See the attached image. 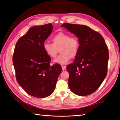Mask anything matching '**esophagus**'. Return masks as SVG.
<instances>
[{
  "instance_id": "1",
  "label": "esophagus",
  "mask_w": 120,
  "mask_h": 120,
  "mask_svg": "<svg viewBox=\"0 0 120 120\" xmlns=\"http://www.w3.org/2000/svg\"><path fill=\"white\" fill-rule=\"evenodd\" d=\"M61 68H62V70L63 71H65L66 70V67L65 66H61Z\"/></svg>"
}]
</instances>
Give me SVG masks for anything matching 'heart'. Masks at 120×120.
I'll use <instances>...</instances> for the list:
<instances>
[{
  "label": "heart",
  "instance_id": "obj_1",
  "mask_svg": "<svg viewBox=\"0 0 120 120\" xmlns=\"http://www.w3.org/2000/svg\"><path fill=\"white\" fill-rule=\"evenodd\" d=\"M52 43L47 42L43 44V49L45 53L51 58L55 57L57 53H61L53 60L54 63L60 64H64L74 59L79 52L80 42L79 39L65 32H60L54 35L52 38Z\"/></svg>",
  "mask_w": 120,
  "mask_h": 120
}]
</instances>
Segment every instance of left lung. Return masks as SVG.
<instances>
[{
  "mask_svg": "<svg viewBox=\"0 0 120 120\" xmlns=\"http://www.w3.org/2000/svg\"><path fill=\"white\" fill-rule=\"evenodd\" d=\"M61 27L77 36L80 42L74 63L67 67L69 88L77 95H89L99 88L107 75V45L100 33L86 25L64 23Z\"/></svg>",
  "mask_w": 120,
  "mask_h": 120,
  "instance_id": "obj_1",
  "label": "left lung"
}]
</instances>
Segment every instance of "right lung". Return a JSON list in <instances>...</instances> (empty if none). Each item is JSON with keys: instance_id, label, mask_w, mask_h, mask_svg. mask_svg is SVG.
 <instances>
[{"instance_id": "add662e5", "label": "right lung", "mask_w": 120, "mask_h": 120, "mask_svg": "<svg viewBox=\"0 0 120 120\" xmlns=\"http://www.w3.org/2000/svg\"><path fill=\"white\" fill-rule=\"evenodd\" d=\"M53 25L48 23L31 27L17 41L13 56L16 81L29 95L43 98L53 92L62 71L60 65L50 66L51 59L43 49Z\"/></svg>"}]
</instances>
